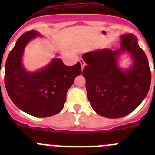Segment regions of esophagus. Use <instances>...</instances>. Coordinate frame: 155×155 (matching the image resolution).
<instances>
[{
  "mask_svg": "<svg viewBox=\"0 0 155 155\" xmlns=\"http://www.w3.org/2000/svg\"><path fill=\"white\" fill-rule=\"evenodd\" d=\"M80 63H81V69L83 70V69H84V66H85V62H84V61H83L82 59H81Z\"/></svg>",
  "mask_w": 155,
  "mask_h": 155,
  "instance_id": "1",
  "label": "esophagus"
}]
</instances>
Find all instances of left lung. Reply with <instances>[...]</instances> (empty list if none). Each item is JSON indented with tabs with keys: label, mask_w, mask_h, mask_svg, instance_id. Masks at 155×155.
Instances as JSON below:
<instances>
[{
	"label": "left lung",
	"mask_w": 155,
	"mask_h": 155,
	"mask_svg": "<svg viewBox=\"0 0 155 155\" xmlns=\"http://www.w3.org/2000/svg\"><path fill=\"white\" fill-rule=\"evenodd\" d=\"M120 39L118 50L102 49L82 56L87 64L82 74L88 101L97 114L109 119L124 117L136 109L147 96L151 81L148 60L136 35L124 34ZM123 53L132 60L127 69L118 66Z\"/></svg>",
	"instance_id": "left-lung-1"
}]
</instances>
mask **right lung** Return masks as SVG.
I'll return each mask as SVG.
<instances>
[{
    "instance_id": "add662e5",
    "label": "right lung",
    "mask_w": 155,
    "mask_h": 155,
    "mask_svg": "<svg viewBox=\"0 0 155 155\" xmlns=\"http://www.w3.org/2000/svg\"><path fill=\"white\" fill-rule=\"evenodd\" d=\"M42 36L31 30L18 39L5 64V84L14 104L35 117H49L60 113L66 102L67 91L81 74L80 62L68 67L60 58L36 71H26L22 63L25 46L31 39Z\"/></svg>"
}]
</instances>
